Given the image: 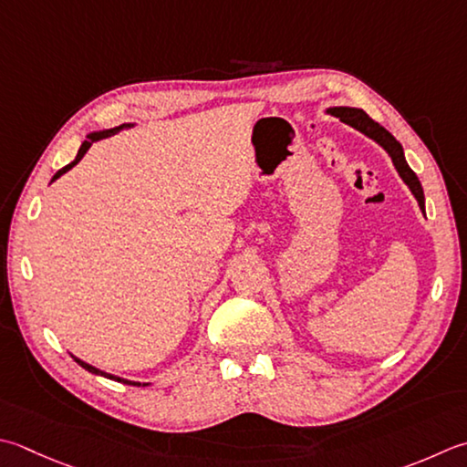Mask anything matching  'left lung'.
<instances>
[{
    "instance_id": "1",
    "label": "left lung",
    "mask_w": 467,
    "mask_h": 467,
    "mask_svg": "<svg viewBox=\"0 0 467 467\" xmlns=\"http://www.w3.org/2000/svg\"><path fill=\"white\" fill-rule=\"evenodd\" d=\"M327 113L334 115V117H340V121H344L346 125L354 127V130H358L360 133H364L370 140L377 141L382 150H385L392 163H395V168L399 171V176L403 178L405 184L409 186V190L413 192V196L417 198L419 208L423 210L425 214V194H423V188H421V182H419L417 173L409 168V163L405 160V153H403V145H400L395 137H392L385 127L379 125L377 121H372V119L362 111V109H356V107H330L327 109Z\"/></svg>"
}]
</instances>
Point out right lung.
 <instances>
[{"instance_id":"1","label":"right lung","mask_w":467,"mask_h":467,"mask_svg":"<svg viewBox=\"0 0 467 467\" xmlns=\"http://www.w3.org/2000/svg\"><path fill=\"white\" fill-rule=\"evenodd\" d=\"M125 127H133V123H123V125H119V127H113V130H105V131H95V133H88V135H87V140L82 141V145H80V150H78V153H77L75 161H70L68 166H64L62 170H58L57 173H54L52 182H54V180H58V178L62 176V173H67L70 168H75L77 163L82 160V155H85V153L88 151V148H90V145H93L95 141H99V140H105V137H109V135H113V133H117V131L125 130ZM75 360H77V364H80L82 368L88 370V372H93V374H100V377H107V379H111V380H119V382H123V385H140V382H133V380L119 379V377H115V374H109V372H103V370H99V368H95V367H90V364L82 362L80 358H75Z\"/></svg>"}]
</instances>
